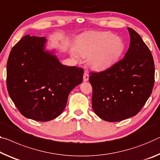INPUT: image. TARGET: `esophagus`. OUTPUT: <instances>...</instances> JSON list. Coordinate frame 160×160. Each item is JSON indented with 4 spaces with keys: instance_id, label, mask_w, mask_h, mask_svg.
<instances>
[{
    "instance_id": "obj_1",
    "label": "esophagus",
    "mask_w": 160,
    "mask_h": 160,
    "mask_svg": "<svg viewBox=\"0 0 160 160\" xmlns=\"http://www.w3.org/2000/svg\"><path fill=\"white\" fill-rule=\"evenodd\" d=\"M89 80V74L87 72L84 73V75H83V81L84 82H87V81Z\"/></svg>"
}]
</instances>
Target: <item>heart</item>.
<instances>
[{
    "mask_svg": "<svg viewBox=\"0 0 160 160\" xmlns=\"http://www.w3.org/2000/svg\"><path fill=\"white\" fill-rule=\"evenodd\" d=\"M78 51L88 57L87 63L95 70H102L112 65L123 50L120 38L108 32H89L82 35L78 42Z\"/></svg>",
    "mask_w": 160,
    "mask_h": 160,
    "instance_id": "1",
    "label": "heart"
}]
</instances>
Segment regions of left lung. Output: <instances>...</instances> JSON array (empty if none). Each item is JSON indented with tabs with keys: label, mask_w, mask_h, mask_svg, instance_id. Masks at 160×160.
I'll list each match as a JSON object with an SVG mask.
<instances>
[{
	"label": "left lung",
	"mask_w": 160,
	"mask_h": 160,
	"mask_svg": "<svg viewBox=\"0 0 160 160\" xmlns=\"http://www.w3.org/2000/svg\"><path fill=\"white\" fill-rule=\"evenodd\" d=\"M130 44L125 58L100 72H91L92 106L99 118L119 122L136 115L154 83L152 55L140 35L128 28Z\"/></svg>",
	"instance_id": "left-lung-1"
}]
</instances>
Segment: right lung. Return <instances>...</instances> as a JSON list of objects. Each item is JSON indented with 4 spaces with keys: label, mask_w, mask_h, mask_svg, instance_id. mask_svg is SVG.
Here are the masks:
<instances>
[{
    "label": "right lung",
    "mask_w": 160,
    "mask_h": 160,
    "mask_svg": "<svg viewBox=\"0 0 160 160\" xmlns=\"http://www.w3.org/2000/svg\"><path fill=\"white\" fill-rule=\"evenodd\" d=\"M44 37H22L7 62L10 98L25 118L40 122L56 118L66 106L73 88L82 81V68L66 66L45 51Z\"/></svg>",
    "instance_id": "add662e5"
}]
</instances>
